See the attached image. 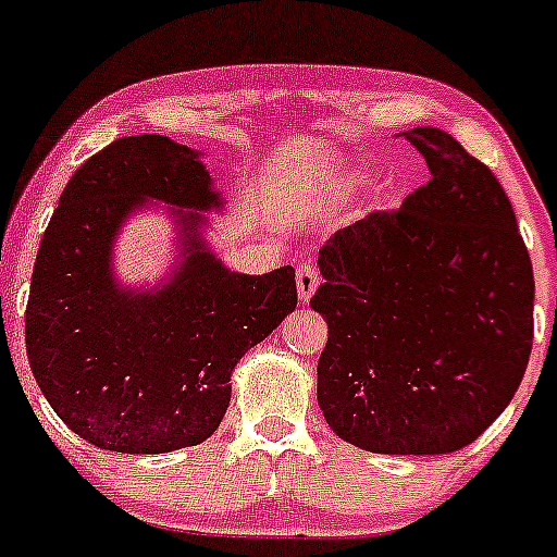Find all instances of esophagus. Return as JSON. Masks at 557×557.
<instances>
[{
    "label": "esophagus",
    "instance_id": "34e87169",
    "mask_svg": "<svg viewBox=\"0 0 557 557\" xmlns=\"http://www.w3.org/2000/svg\"><path fill=\"white\" fill-rule=\"evenodd\" d=\"M296 287H298V298L304 304H309L311 296L317 293L319 287V270L314 264H300L296 272Z\"/></svg>",
    "mask_w": 557,
    "mask_h": 557
}]
</instances>
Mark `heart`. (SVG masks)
I'll return each mask as SVG.
<instances>
[{"label": "heart", "instance_id": "1", "mask_svg": "<svg viewBox=\"0 0 557 557\" xmlns=\"http://www.w3.org/2000/svg\"><path fill=\"white\" fill-rule=\"evenodd\" d=\"M374 181V172L372 170H350L348 172V185H367Z\"/></svg>", "mask_w": 557, "mask_h": 557}]
</instances>
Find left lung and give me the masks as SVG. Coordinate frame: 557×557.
Listing matches in <instances>:
<instances>
[{"mask_svg":"<svg viewBox=\"0 0 557 557\" xmlns=\"http://www.w3.org/2000/svg\"><path fill=\"white\" fill-rule=\"evenodd\" d=\"M432 181L337 230L311 309L330 327L317 400L345 443L461 450L505 411L534 337V272L503 185L440 127L403 133Z\"/></svg>","mask_w":557,"mask_h":557,"instance_id":"obj_1","label":"left lung"}]
</instances>
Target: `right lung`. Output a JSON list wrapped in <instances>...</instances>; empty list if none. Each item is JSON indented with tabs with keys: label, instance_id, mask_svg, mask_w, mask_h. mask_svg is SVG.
<instances>
[{
	"label": "right lung",
	"instance_id": "add662e5",
	"mask_svg": "<svg viewBox=\"0 0 557 557\" xmlns=\"http://www.w3.org/2000/svg\"><path fill=\"white\" fill-rule=\"evenodd\" d=\"M164 202L182 251L151 288L113 274V240L133 213ZM225 207L201 151L127 136L70 177L38 248L25 350L44 398L75 434L117 453H170L212 437L230 376L296 309V270H227L203 240Z\"/></svg>",
	"mask_w": 557,
	"mask_h": 557
}]
</instances>
